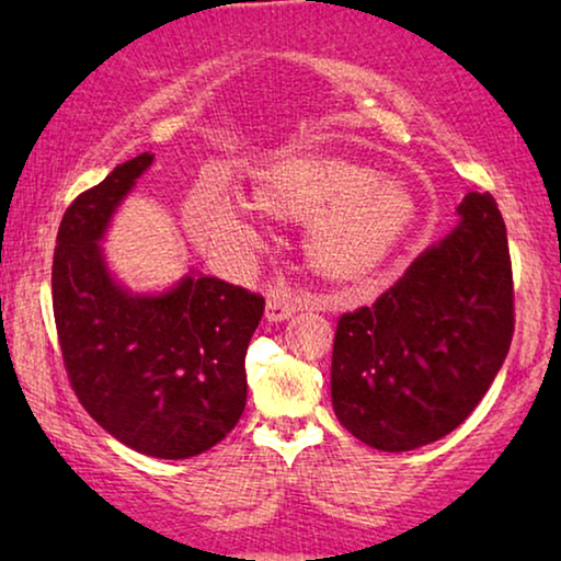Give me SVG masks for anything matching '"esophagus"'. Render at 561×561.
Listing matches in <instances>:
<instances>
[{
    "mask_svg": "<svg viewBox=\"0 0 561 561\" xmlns=\"http://www.w3.org/2000/svg\"><path fill=\"white\" fill-rule=\"evenodd\" d=\"M298 311V304L294 296L288 294H273L265 304V319L267 321H286Z\"/></svg>",
    "mask_w": 561,
    "mask_h": 561,
    "instance_id": "1",
    "label": "esophagus"
}]
</instances>
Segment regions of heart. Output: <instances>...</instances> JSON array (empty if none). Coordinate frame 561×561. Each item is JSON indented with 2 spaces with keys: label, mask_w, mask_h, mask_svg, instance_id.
<instances>
[{
  "label": "heart",
  "mask_w": 561,
  "mask_h": 561,
  "mask_svg": "<svg viewBox=\"0 0 561 561\" xmlns=\"http://www.w3.org/2000/svg\"><path fill=\"white\" fill-rule=\"evenodd\" d=\"M252 198L273 217L306 219L311 265L336 280H365L386 267L409 240L419 198L396 175L342 158H283L255 173ZM255 204L225 181L191 191L183 217L198 242L232 263L260 248Z\"/></svg>",
  "instance_id": "obj_1"
}]
</instances>
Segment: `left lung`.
Segmentation results:
<instances>
[{
  "label": "left lung",
  "mask_w": 561,
  "mask_h": 561,
  "mask_svg": "<svg viewBox=\"0 0 561 561\" xmlns=\"http://www.w3.org/2000/svg\"><path fill=\"white\" fill-rule=\"evenodd\" d=\"M459 225L373 306L342 313L332 405L367 447L411 451L462 424L513 336L508 237L495 198L470 191Z\"/></svg>",
  "instance_id": "1"
}]
</instances>
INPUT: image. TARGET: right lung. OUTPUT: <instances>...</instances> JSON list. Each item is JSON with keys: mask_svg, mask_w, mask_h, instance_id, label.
I'll return each instance as SVG.
<instances>
[{"mask_svg": "<svg viewBox=\"0 0 561 561\" xmlns=\"http://www.w3.org/2000/svg\"><path fill=\"white\" fill-rule=\"evenodd\" d=\"M152 158L117 165L66 209L53 313L68 380L89 416L140 455L188 459L242 416L244 355L265 298L196 271L148 296L112 278L99 242Z\"/></svg>", "mask_w": 561, "mask_h": 561, "instance_id": "1", "label": "right lung"}]
</instances>
